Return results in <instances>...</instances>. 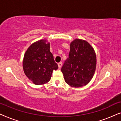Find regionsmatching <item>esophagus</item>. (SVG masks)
Instances as JSON below:
<instances>
[{
  "label": "esophagus",
  "mask_w": 121,
  "mask_h": 121,
  "mask_svg": "<svg viewBox=\"0 0 121 121\" xmlns=\"http://www.w3.org/2000/svg\"><path fill=\"white\" fill-rule=\"evenodd\" d=\"M58 65L59 68H60L62 67V62L59 63L58 64Z\"/></svg>",
  "instance_id": "34e87169"
}]
</instances>
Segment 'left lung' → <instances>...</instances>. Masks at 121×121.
Wrapping results in <instances>:
<instances>
[{"mask_svg": "<svg viewBox=\"0 0 121 121\" xmlns=\"http://www.w3.org/2000/svg\"><path fill=\"white\" fill-rule=\"evenodd\" d=\"M69 58L61 69L66 83L80 87L91 80L96 67L94 48L86 41L76 39L70 43Z\"/></svg>", "mask_w": 121, "mask_h": 121, "instance_id": "1", "label": "left lung"}]
</instances>
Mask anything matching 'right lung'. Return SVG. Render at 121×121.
<instances>
[{"label": "right lung", "mask_w": 121, "mask_h": 121, "mask_svg": "<svg viewBox=\"0 0 121 121\" xmlns=\"http://www.w3.org/2000/svg\"><path fill=\"white\" fill-rule=\"evenodd\" d=\"M49 49L50 43L42 39L31 44L25 53L22 61L24 73L35 85L47 83L53 70L58 68Z\"/></svg>", "instance_id": "right-lung-1"}]
</instances>
